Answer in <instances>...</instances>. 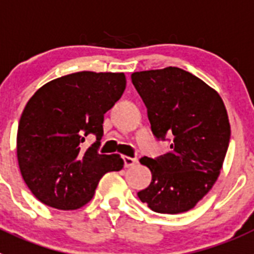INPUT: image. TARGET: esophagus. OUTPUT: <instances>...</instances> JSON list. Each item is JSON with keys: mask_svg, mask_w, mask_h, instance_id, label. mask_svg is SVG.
<instances>
[{"mask_svg": "<svg viewBox=\"0 0 254 254\" xmlns=\"http://www.w3.org/2000/svg\"><path fill=\"white\" fill-rule=\"evenodd\" d=\"M123 161H124L125 168H129V167H132L134 164L138 163V159L131 158V157H123Z\"/></svg>", "mask_w": 254, "mask_h": 254, "instance_id": "34e87169", "label": "esophagus"}]
</instances>
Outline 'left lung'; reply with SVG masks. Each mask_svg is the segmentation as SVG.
<instances>
[{
	"mask_svg": "<svg viewBox=\"0 0 254 254\" xmlns=\"http://www.w3.org/2000/svg\"><path fill=\"white\" fill-rule=\"evenodd\" d=\"M131 82L147 107L153 135L171 148L157 158H140L152 182L138 197L155 212L187 211L219 177L230 139L227 109L216 91L181 68L135 72Z\"/></svg>",
	"mask_w": 254,
	"mask_h": 254,
	"instance_id": "left-lung-1",
	"label": "left lung"
}]
</instances>
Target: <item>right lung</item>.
<instances>
[{"label":"right lung","mask_w":254,"mask_h":254,"mask_svg":"<svg viewBox=\"0 0 254 254\" xmlns=\"http://www.w3.org/2000/svg\"><path fill=\"white\" fill-rule=\"evenodd\" d=\"M124 73L77 72L48 82L29 100L17 129L25 184L43 204L76 210L93 197L102 176L120 171L119 154H100L104 115L120 100ZM96 141L81 148L87 135Z\"/></svg>","instance_id":"right-lung-1"}]
</instances>
